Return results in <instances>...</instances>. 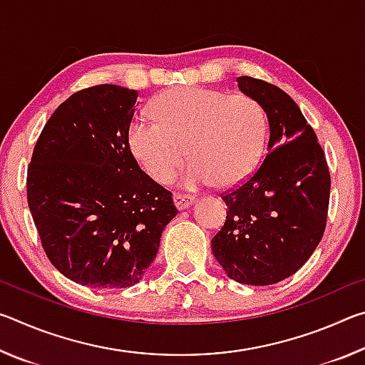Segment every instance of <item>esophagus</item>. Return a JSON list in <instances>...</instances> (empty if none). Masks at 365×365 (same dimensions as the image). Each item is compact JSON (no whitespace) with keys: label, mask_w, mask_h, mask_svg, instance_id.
<instances>
[{"label":"esophagus","mask_w":365,"mask_h":365,"mask_svg":"<svg viewBox=\"0 0 365 365\" xmlns=\"http://www.w3.org/2000/svg\"><path fill=\"white\" fill-rule=\"evenodd\" d=\"M174 202H175V206H177V209H187V207H190L191 205H193L195 202V196H190V195H183V193H175L174 195Z\"/></svg>","instance_id":"1"}]
</instances>
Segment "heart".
Wrapping results in <instances>:
<instances>
[{"instance_id": "heart-1", "label": "heart", "mask_w": 365, "mask_h": 365, "mask_svg": "<svg viewBox=\"0 0 365 365\" xmlns=\"http://www.w3.org/2000/svg\"><path fill=\"white\" fill-rule=\"evenodd\" d=\"M151 113L156 120L132 122L128 145L154 180H169L187 153L191 159L178 174L187 188L233 187L261 163L267 114L250 95L182 86L160 93Z\"/></svg>"}]
</instances>
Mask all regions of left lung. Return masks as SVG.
I'll return each instance as SVG.
<instances>
[{
	"mask_svg": "<svg viewBox=\"0 0 365 365\" xmlns=\"http://www.w3.org/2000/svg\"><path fill=\"white\" fill-rule=\"evenodd\" d=\"M237 82L267 114L269 153L248 180L222 195L228 211L212 252L232 280L274 285L299 270L324 237L330 172L316 133L289 95L259 78Z\"/></svg>",
	"mask_w": 365,
	"mask_h": 365,
	"instance_id": "8db88e82",
	"label": "left lung"
}]
</instances>
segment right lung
<instances>
[{"instance_id":"add662e5","label":"right lung","mask_w":365,"mask_h":365,"mask_svg":"<svg viewBox=\"0 0 365 365\" xmlns=\"http://www.w3.org/2000/svg\"><path fill=\"white\" fill-rule=\"evenodd\" d=\"M137 98L109 83L80 90L54 110L34 148L30 212L48 259L78 285L138 283L178 212L130 151Z\"/></svg>"}]
</instances>
